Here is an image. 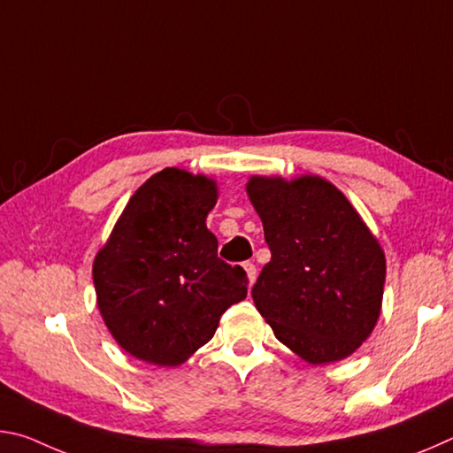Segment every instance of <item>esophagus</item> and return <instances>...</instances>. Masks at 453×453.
<instances>
[{
	"label": "esophagus",
	"instance_id": "obj_1",
	"mask_svg": "<svg viewBox=\"0 0 453 453\" xmlns=\"http://www.w3.org/2000/svg\"><path fill=\"white\" fill-rule=\"evenodd\" d=\"M243 270H245V273H248V281H250V286H254V283H256V278H257V270H256V265L251 264V262H245V264H243Z\"/></svg>",
	"mask_w": 453,
	"mask_h": 453
}]
</instances>
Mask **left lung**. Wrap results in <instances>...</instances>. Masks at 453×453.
Here are the masks:
<instances>
[{
    "instance_id": "8db88e82",
    "label": "left lung",
    "mask_w": 453,
    "mask_h": 453,
    "mask_svg": "<svg viewBox=\"0 0 453 453\" xmlns=\"http://www.w3.org/2000/svg\"><path fill=\"white\" fill-rule=\"evenodd\" d=\"M270 264L251 289L278 340L308 364L340 362L381 313L386 254L349 199L319 175H251Z\"/></svg>"
}]
</instances>
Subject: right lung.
I'll use <instances>...</instances> for the list:
<instances>
[{
	"mask_svg": "<svg viewBox=\"0 0 453 453\" xmlns=\"http://www.w3.org/2000/svg\"><path fill=\"white\" fill-rule=\"evenodd\" d=\"M218 181L165 167L135 189L94 259L97 308L118 346L135 359L175 367L208 343L248 275L218 257L205 218Z\"/></svg>",
	"mask_w": 453,
	"mask_h": 453,
	"instance_id": "right-lung-1",
	"label": "right lung"
}]
</instances>
